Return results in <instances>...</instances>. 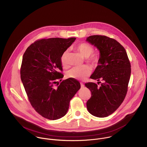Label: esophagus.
<instances>
[{"label": "esophagus", "mask_w": 147, "mask_h": 147, "mask_svg": "<svg viewBox=\"0 0 147 147\" xmlns=\"http://www.w3.org/2000/svg\"><path fill=\"white\" fill-rule=\"evenodd\" d=\"M80 86H81L82 88H84V85L82 83H80Z\"/></svg>", "instance_id": "obj_1"}]
</instances>
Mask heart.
<instances>
[{"label":"heart","mask_w":147,"mask_h":147,"mask_svg":"<svg viewBox=\"0 0 147 147\" xmlns=\"http://www.w3.org/2000/svg\"><path fill=\"white\" fill-rule=\"evenodd\" d=\"M83 56L87 57V61L93 67L97 66L100 61V57L97 54H92L94 52L93 46L87 43H81L77 45L75 47ZM61 63L62 66L67 68L68 67V51H65L61 56ZM91 69L88 66L84 65L82 67H75L68 71L66 74V76L68 78L83 80L85 79L91 74Z\"/></svg>","instance_id":"obj_1"}]
</instances>
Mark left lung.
Returning a JSON list of instances; mask_svg holds the SVG:
<instances>
[{"instance_id":"8db88e82","label":"left lung","mask_w":147,"mask_h":147,"mask_svg":"<svg viewBox=\"0 0 147 147\" xmlns=\"http://www.w3.org/2000/svg\"><path fill=\"white\" fill-rule=\"evenodd\" d=\"M86 40L96 46L100 53L98 65L90 78L103 82L100 87L92 82L85 84L91 92L87 107L92 115L105 117L113 113L125 98L131 63L125 49L115 39L104 35H92Z\"/></svg>"}]
</instances>
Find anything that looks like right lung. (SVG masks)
<instances>
[{"mask_svg":"<svg viewBox=\"0 0 147 147\" xmlns=\"http://www.w3.org/2000/svg\"><path fill=\"white\" fill-rule=\"evenodd\" d=\"M75 38H54L35 41L26 50L20 68V78L34 109L49 120H56L67 112L69 102L80 84L63 78L61 56Z\"/></svg>","mask_w":147,"mask_h":147,"instance_id":"obj_1","label":"right lung"}]
</instances>
